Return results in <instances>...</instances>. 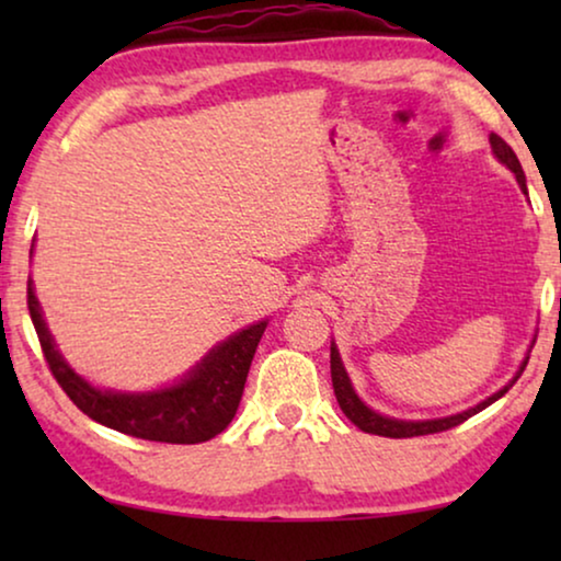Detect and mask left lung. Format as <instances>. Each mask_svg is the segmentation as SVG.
<instances>
[{
	"instance_id": "1",
	"label": "left lung",
	"mask_w": 561,
	"mask_h": 561,
	"mask_svg": "<svg viewBox=\"0 0 561 561\" xmlns=\"http://www.w3.org/2000/svg\"><path fill=\"white\" fill-rule=\"evenodd\" d=\"M490 145H493V152L497 156L501 163H505L511 168L513 173H516L518 179V186L524 188L526 194V175H524V168H520L516 152L511 150V145L503 140V137H497L495 133L490 135ZM528 365V359H524V365H520V370L513 382L520 378V373H524V367ZM511 382V386H513ZM332 386H334V396H336V403H340V409L344 411V416H347L352 424L357 428H363L365 434H378V436H390V439H409V436H426V434H439V432H449V428H455L459 424H465L467 419L474 416V413H480L482 409H488L490 403H495L497 398H503L508 393L511 386H505L503 390H497L495 396H490L488 401H482L474 405L470 411H462L457 413V416H447V419H434V421H398V419H388V416H380V413H375L373 409H367V405L359 401L355 390H352V382L347 378V373H344L342 367V359H340V352L332 344Z\"/></svg>"
}]
</instances>
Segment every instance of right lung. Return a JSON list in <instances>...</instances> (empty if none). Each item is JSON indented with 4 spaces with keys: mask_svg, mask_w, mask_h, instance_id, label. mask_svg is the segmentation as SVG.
I'll list each match as a JSON object with an SVG mask.
<instances>
[{
    "mask_svg": "<svg viewBox=\"0 0 561 561\" xmlns=\"http://www.w3.org/2000/svg\"><path fill=\"white\" fill-rule=\"evenodd\" d=\"M27 309L37 340H41L45 363L64 393L76 403V409L114 432L165 444H202L225 432L242 401L252 357H255L257 342L267 327V321H260V324L229 336L179 386L158 390V393L135 396L91 388L81 375H76L64 363V357L53 347V336L43 321L33 280H27Z\"/></svg>",
    "mask_w": 561,
    "mask_h": 561,
    "instance_id": "add662e5",
    "label": "right lung"
}]
</instances>
